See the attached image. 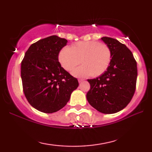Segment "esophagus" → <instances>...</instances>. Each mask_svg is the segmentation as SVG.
<instances>
[{"label": "esophagus", "mask_w": 152, "mask_h": 152, "mask_svg": "<svg viewBox=\"0 0 152 152\" xmlns=\"http://www.w3.org/2000/svg\"><path fill=\"white\" fill-rule=\"evenodd\" d=\"M83 80H84L83 79H78V82H82Z\"/></svg>", "instance_id": "esophagus-1"}]
</instances>
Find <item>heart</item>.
<instances>
[{
	"instance_id": "heart-1",
	"label": "heart",
	"mask_w": 152,
	"mask_h": 152,
	"mask_svg": "<svg viewBox=\"0 0 152 152\" xmlns=\"http://www.w3.org/2000/svg\"><path fill=\"white\" fill-rule=\"evenodd\" d=\"M112 59L111 50L109 46L96 41L79 42L70 48L64 47L58 55V61L61 67L78 78L94 77L102 75L106 71Z\"/></svg>"
}]
</instances>
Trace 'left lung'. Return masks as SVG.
Listing matches in <instances>:
<instances>
[{
  "instance_id": "obj_1",
  "label": "left lung",
  "mask_w": 152,
  "mask_h": 152,
  "mask_svg": "<svg viewBox=\"0 0 152 152\" xmlns=\"http://www.w3.org/2000/svg\"><path fill=\"white\" fill-rule=\"evenodd\" d=\"M101 39L111 50V61L102 75L88 79L91 89L86 99L98 111L112 114L124 109L133 98L137 82V62L125 45L111 37Z\"/></svg>"
}]
</instances>
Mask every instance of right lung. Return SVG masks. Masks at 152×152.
Listing matches in <instances>:
<instances>
[{
    "instance_id": "add662e5",
    "label": "right lung",
    "mask_w": 152,
    "mask_h": 152,
    "mask_svg": "<svg viewBox=\"0 0 152 152\" xmlns=\"http://www.w3.org/2000/svg\"><path fill=\"white\" fill-rule=\"evenodd\" d=\"M68 42L51 35L31 44L21 61L23 90L27 101L41 112L55 113L65 106L78 81L61 66L60 50Z\"/></svg>"
}]
</instances>
